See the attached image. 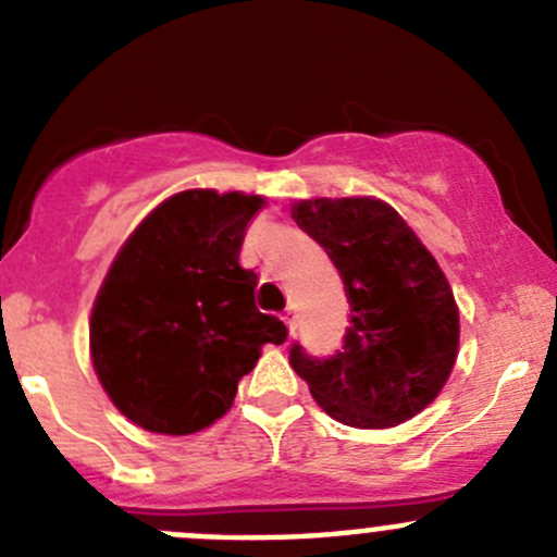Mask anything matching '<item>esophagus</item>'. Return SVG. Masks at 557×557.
I'll return each mask as SVG.
<instances>
[{"label":"esophagus","instance_id":"1","mask_svg":"<svg viewBox=\"0 0 557 557\" xmlns=\"http://www.w3.org/2000/svg\"><path fill=\"white\" fill-rule=\"evenodd\" d=\"M285 325H288L290 331L299 329V312H296V307H288V310H285Z\"/></svg>","mask_w":557,"mask_h":557}]
</instances>
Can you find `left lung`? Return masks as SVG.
I'll list each match as a JSON object with an SVG mask.
<instances>
[{
	"instance_id": "obj_1",
	"label": "left lung",
	"mask_w": 557,
	"mask_h": 557,
	"mask_svg": "<svg viewBox=\"0 0 557 557\" xmlns=\"http://www.w3.org/2000/svg\"><path fill=\"white\" fill-rule=\"evenodd\" d=\"M294 221L325 247L350 301L342 350L314 358L294 342V372L345 425L391 429L414 418L458 356V307L440 263L380 199L299 201Z\"/></svg>"
}]
</instances>
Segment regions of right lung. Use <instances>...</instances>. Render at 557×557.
Returning a JSON list of instances; mask_svg holds the SVG:
<instances>
[{
    "instance_id": "obj_1",
    "label": "right lung",
    "mask_w": 557,
    "mask_h": 557,
    "mask_svg": "<svg viewBox=\"0 0 557 557\" xmlns=\"http://www.w3.org/2000/svg\"><path fill=\"white\" fill-rule=\"evenodd\" d=\"M261 196L185 190L156 207L112 261L91 314L99 383L132 423L183 436L215 423L288 329L256 307L239 263Z\"/></svg>"
}]
</instances>
